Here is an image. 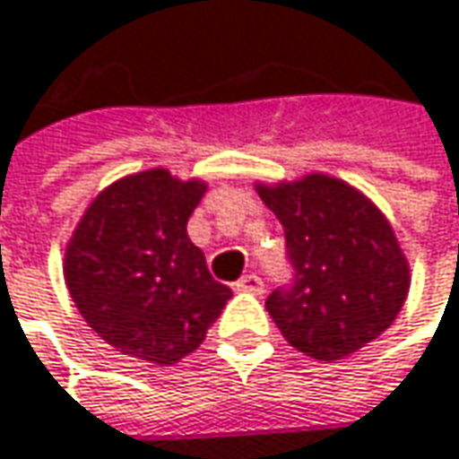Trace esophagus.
<instances>
[{
    "mask_svg": "<svg viewBox=\"0 0 459 459\" xmlns=\"http://www.w3.org/2000/svg\"><path fill=\"white\" fill-rule=\"evenodd\" d=\"M233 288H236V290H244V293H256V296H259V293L264 290V283H262L259 275H244L241 281L233 283Z\"/></svg>",
    "mask_w": 459,
    "mask_h": 459,
    "instance_id": "1",
    "label": "esophagus"
}]
</instances>
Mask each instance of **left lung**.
I'll use <instances>...</instances> for the list:
<instances>
[{
	"instance_id": "1",
	"label": "left lung",
	"mask_w": 459,
	"mask_h": 459,
	"mask_svg": "<svg viewBox=\"0 0 459 459\" xmlns=\"http://www.w3.org/2000/svg\"><path fill=\"white\" fill-rule=\"evenodd\" d=\"M285 230L293 283L264 307L283 337L319 361H337L382 335L400 314L411 267L382 210L335 176L256 184Z\"/></svg>"
}]
</instances>
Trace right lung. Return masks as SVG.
<instances>
[{
    "mask_svg": "<svg viewBox=\"0 0 459 459\" xmlns=\"http://www.w3.org/2000/svg\"><path fill=\"white\" fill-rule=\"evenodd\" d=\"M207 184L166 169L124 176L80 218L65 252L74 307L124 356L171 366L203 345L230 296L218 283L186 221Z\"/></svg>",
    "mask_w": 459,
    "mask_h": 459,
    "instance_id": "obj_1",
    "label": "right lung"
}]
</instances>
